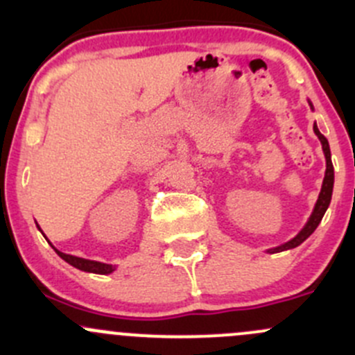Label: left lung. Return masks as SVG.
Returning <instances> with one entry per match:
<instances>
[{
	"label": "left lung",
	"instance_id": "1",
	"mask_svg": "<svg viewBox=\"0 0 355 355\" xmlns=\"http://www.w3.org/2000/svg\"><path fill=\"white\" fill-rule=\"evenodd\" d=\"M307 103H309L311 110L314 111V106L313 103L307 99ZM314 134L318 135V139H320L321 142V148H323V153H324V159H327V170H324V178H323V185H321V192L320 196H318V200L316 204H314V209L313 213H311V216L307 218L306 225L302 227V230L299 232V234L295 235L293 239H290V241L285 242V244H280L278 247H273V249H268L266 252L268 254H277V252H284V250H288V249H295L297 245L302 244L306 239H309V235H313V232L316 230L318 225L321 223V220H323L324 213H327L328 206H330L331 202V194H333V184H335V170H333V163H331V151H330V144H328L327 137H324L323 134L320 132V128H318V125L314 123Z\"/></svg>",
	"mask_w": 355,
	"mask_h": 355
}]
</instances>
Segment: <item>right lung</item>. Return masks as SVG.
<instances>
[{"mask_svg":"<svg viewBox=\"0 0 355 355\" xmlns=\"http://www.w3.org/2000/svg\"><path fill=\"white\" fill-rule=\"evenodd\" d=\"M37 228H39V225H37ZM39 232L42 234L41 228H39ZM44 239H46V235H44ZM46 241H48V239H46ZM49 245L55 249V252L58 254L63 261H67L68 264H71V266L77 268V270H80V271H87V273H96V275H111L114 270H116V264H108V263H101V261H92V259H85V257L71 256V254H65V252H62V250L56 249L51 242H49Z\"/></svg>","mask_w":355,"mask_h":355,"instance_id":"1","label":"right lung"}]
</instances>
